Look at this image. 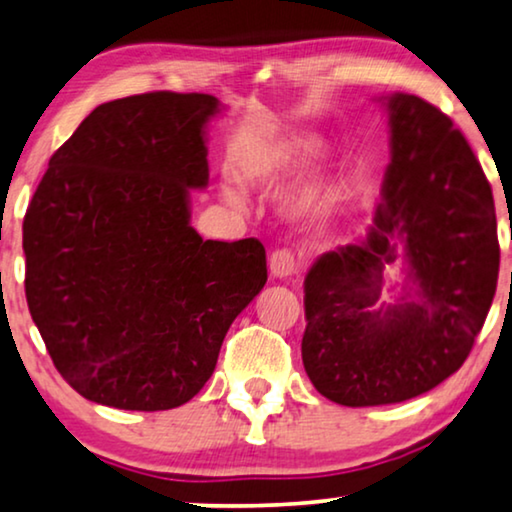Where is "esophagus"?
I'll list each match as a JSON object with an SVG mask.
<instances>
[{
	"label": "esophagus",
	"mask_w": 512,
	"mask_h": 512,
	"mask_svg": "<svg viewBox=\"0 0 512 512\" xmlns=\"http://www.w3.org/2000/svg\"><path fill=\"white\" fill-rule=\"evenodd\" d=\"M269 269L276 278H289L296 273V257L292 250H276L269 259Z\"/></svg>",
	"instance_id": "34e87169"
}]
</instances>
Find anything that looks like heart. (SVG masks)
<instances>
[{
    "mask_svg": "<svg viewBox=\"0 0 512 512\" xmlns=\"http://www.w3.org/2000/svg\"><path fill=\"white\" fill-rule=\"evenodd\" d=\"M319 149V140L312 135H285L266 151L264 158L259 160L253 179L262 186H280L282 181H287L292 174H296L303 167L305 160L315 156ZM225 200L232 204H241V197L234 188H225ZM331 204V188L322 177H310L299 188V193L294 197V207L305 216H322Z\"/></svg>",
    "mask_w": 512,
    "mask_h": 512,
    "instance_id": "heart-1",
    "label": "heart"
}]
</instances>
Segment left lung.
<instances>
[{"instance_id": "obj_1", "label": "left lung", "mask_w": 512, "mask_h": 512, "mask_svg": "<svg viewBox=\"0 0 512 512\" xmlns=\"http://www.w3.org/2000/svg\"><path fill=\"white\" fill-rule=\"evenodd\" d=\"M391 126L375 225L305 276L303 368L345 407L395 404L439 386L474 347L497 292L492 188L464 135L411 94L381 96ZM405 259L403 294L380 296Z\"/></svg>"}]
</instances>
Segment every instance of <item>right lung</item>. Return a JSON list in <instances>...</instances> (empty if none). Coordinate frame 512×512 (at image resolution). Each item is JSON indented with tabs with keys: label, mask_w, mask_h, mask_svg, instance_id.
<instances>
[{
	"label": "right lung",
	"mask_w": 512,
	"mask_h": 512,
	"mask_svg": "<svg viewBox=\"0 0 512 512\" xmlns=\"http://www.w3.org/2000/svg\"><path fill=\"white\" fill-rule=\"evenodd\" d=\"M216 96L103 103L52 154L22 223L25 294L59 375L82 398L163 411L195 398L236 315L262 292L257 239L204 241Z\"/></svg>",
	"instance_id": "right-lung-1"
}]
</instances>
